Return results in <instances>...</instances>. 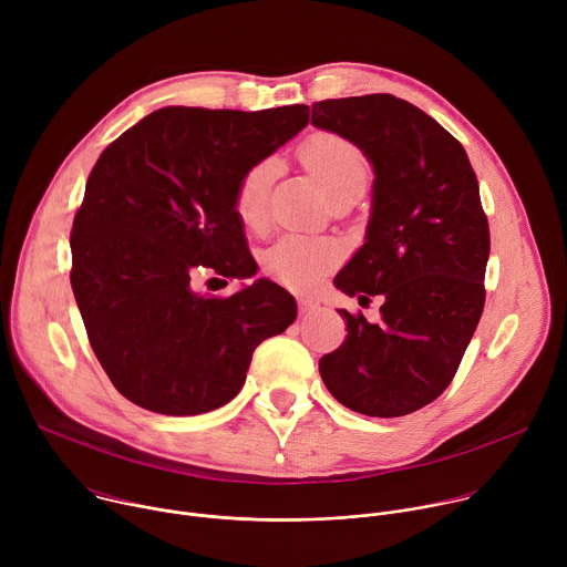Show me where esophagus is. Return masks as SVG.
<instances>
[{"label":"esophagus","instance_id":"obj_1","mask_svg":"<svg viewBox=\"0 0 567 567\" xmlns=\"http://www.w3.org/2000/svg\"><path fill=\"white\" fill-rule=\"evenodd\" d=\"M300 313L302 316H307V313H313L316 309H318V302L316 300H311V298H300Z\"/></svg>","mask_w":567,"mask_h":567}]
</instances>
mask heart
Returning <instances> with one entry per match:
<instances>
[{
    "mask_svg": "<svg viewBox=\"0 0 567 567\" xmlns=\"http://www.w3.org/2000/svg\"><path fill=\"white\" fill-rule=\"evenodd\" d=\"M300 158L328 197L348 184L368 179V164L361 150L346 136L332 132L311 134L300 147ZM274 175L276 164L267 158L251 166L237 182L233 199L235 213L251 230H260L267 221V197ZM337 260L339 247L332 241L287 235L267 251L265 267L289 289L307 291L320 282Z\"/></svg>",
    "mask_w": 567,
    "mask_h": 567,
    "instance_id": "1",
    "label": "heart"
}]
</instances>
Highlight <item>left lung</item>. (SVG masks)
I'll return each mask as SVG.
<instances>
[{
    "label": "left lung",
    "instance_id": "1",
    "mask_svg": "<svg viewBox=\"0 0 567 567\" xmlns=\"http://www.w3.org/2000/svg\"><path fill=\"white\" fill-rule=\"evenodd\" d=\"M311 125L352 141L372 164L365 241L334 278L337 289L381 296V320L339 309L343 346L318 363L346 409L401 417L451 383L484 307L489 224L460 141L390 94L311 105Z\"/></svg>",
    "mask_w": 567,
    "mask_h": 567
}]
</instances>
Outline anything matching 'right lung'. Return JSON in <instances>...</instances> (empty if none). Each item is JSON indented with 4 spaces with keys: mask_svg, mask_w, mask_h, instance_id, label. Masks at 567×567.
<instances>
[{
    "mask_svg": "<svg viewBox=\"0 0 567 567\" xmlns=\"http://www.w3.org/2000/svg\"><path fill=\"white\" fill-rule=\"evenodd\" d=\"M307 123V105L164 107L99 156L73 217L71 289L96 359L136 406L173 417L224 406L256 348L296 320L293 296L267 278L215 298L190 276H256L235 188Z\"/></svg>",
    "mask_w": 567,
    "mask_h": 567,
    "instance_id": "1",
    "label": "right lung"
}]
</instances>
